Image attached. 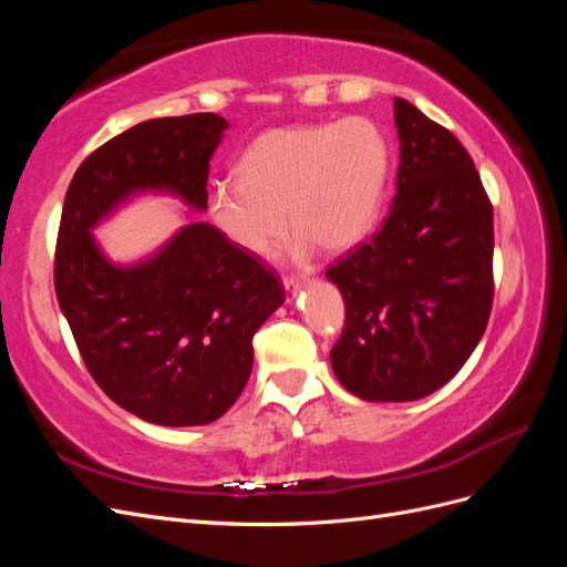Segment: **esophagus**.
<instances>
[{
  "label": "esophagus",
  "instance_id": "esophagus-1",
  "mask_svg": "<svg viewBox=\"0 0 567 567\" xmlns=\"http://www.w3.org/2000/svg\"><path fill=\"white\" fill-rule=\"evenodd\" d=\"M284 288H286V300L290 302V300H296V296H298V290L302 288V281L300 279H293V277H286L284 279Z\"/></svg>",
  "mask_w": 567,
  "mask_h": 567
}]
</instances>
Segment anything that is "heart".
I'll return each mask as SVG.
<instances>
[{"mask_svg": "<svg viewBox=\"0 0 567 567\" xmlns=\"http://www.w3.org/2000/svg\"><path fill=\"white\" fill-rule=\"evenodd\" d=\"M236 182L210 188L208 215L246 255L262 257L286 229L302 260L319 244L340 252L357 246L379 217L390 175V146L369 117L267 130L236 163Z\"/></svg>", "mask_w": 567, "mask_h": 567, "instance_id": "b5f03b06", "label": "heart"}]
</instances>
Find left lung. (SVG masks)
I'll use <instances>...</instances> for the list:
<instances>
[{
  "instance_id": "1",
  "label": "left lung",
  "mask_w": 567,
  "mask_h": 567,
  "mask_svg": "<svg viewBox=\"0 0 567 567\" xmlns=\"http://www.w3.org/2000/svg\"><path fill=\"white\" fill-rule=\"evenodd\" d=\"M398 194L367 244L326 271L346 300L331 350L342 388L367 402L435 392L483 338L494 298L492 203L456 136L394 99Z\"/></svg>"
}]
</instances>
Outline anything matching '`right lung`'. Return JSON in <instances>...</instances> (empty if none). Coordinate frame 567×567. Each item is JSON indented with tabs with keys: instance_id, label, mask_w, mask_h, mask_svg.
I'll use <instances>...</instances> for the list:
<instances>
[{
	"instance_id": "right-lung-1",
	"label": "right lung",
	"mask_w": 567,
	"mask_h": 567,
	"mask_svg": "<svg viewBox=\"0 0 567 567\" xmlns=\"http://www.w3.org/2000/svg\"><path fill=\"white\" fill-rule=\"evenodd\" d=\"M215 113L156 117L84 158L68 186L54 262L63 317L92 379L130 414L182 427L217 421L244 392L252 336L284 288L260 257L208 221L184 225L134 265H115L92 229L146 192L208 208V169L227 130Z\"/></svg>"
}]
</instances>
